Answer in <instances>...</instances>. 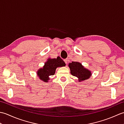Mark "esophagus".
Returning <instances> with one entry per match:
<instances>
[{"mask_svg":"<svg viewBox=\"0 0 124 124\" xmlns=\"http://www.w3.org/2000/svg\"><path fill=\"white\" fill-rule=\"evenodd\" d=\"M64 61L65 63V64H68V59H65V60H64Z\"/></svg>","mask_w":124,"mask_h":124,"instance_id":"esophagus-1","label":"esophagus"}]
</instances>
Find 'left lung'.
<instances>
[{
	"label": "left lung",
	"mask_w": 124,
	"mask_h": 124,
	"mask_svg": "<svg viewBox=\"0 0 124 124\" xmlns=\"http://www.w3.org/2000/svg\"><path fill=\"white\" fill-rule=\"evenodd\" d=\"M70 73L78 79L79 82L86 80L92 76L91 71L85 68L79 62H72L68 64Z\"/></svg>",
	"instance_id": "1"
}]
</instances>
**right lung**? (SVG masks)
Segmentation results:
<instances>
[{
	"mask_svg": "<svg viewBox=\"0 0 124 124\" xmlns=\"http://www.w3.org/2000/svg\"><path fill=\"white\" fill-rule=\"evenodd\" d=\"M65 66V63L60 57L55 59L48 58L45 63L43 68H40L37 71V75L39 79L45 83H48L50 80L49 76L54 75L56 68Z\"/></svg>",
	"mask_w": 124,
	"mask_h": 124,
	"instance_id": "1",
	"label": "right lung"
}]
</instances>
